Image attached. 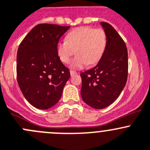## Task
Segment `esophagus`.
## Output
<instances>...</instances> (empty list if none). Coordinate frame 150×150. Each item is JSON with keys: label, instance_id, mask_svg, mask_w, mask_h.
<instances>
[{"label": "esophagus", "instance_id": "esophagus-1", "mask_svg": "<svg viewBox=\"0 0 150 150\" xmlns=\"http://www.w3.org/2000/svg\"><path fill=\"white\" fill-rule=\"evenodd\" d=\"M70 74H71V76H74L75 74H76L77 72L76 71L71 70V71H70Z\"/></svg>", "mask_w": 150, "mask_h": 150}]
</instances>
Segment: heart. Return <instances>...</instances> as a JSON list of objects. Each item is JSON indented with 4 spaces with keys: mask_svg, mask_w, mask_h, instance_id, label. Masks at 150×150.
I'll use <instances>...</instances> for the list:
<instances>
[{
    "mask_svg": "<svg viewBox=\"0 0 150 150\" xmlns=\"http://www.w3.org/2000/svg\"><path fill=\"white\" fill-rule=\"evenodd\" d=\"M107 44L106 33L103 29L83 26L71 30L66 41L57 44V54L63 63H69L72 56H76L71 63L73 68H81L86 64L93 65L101 59Z\"/></svg>",
    "mask_w": 150,
    "mask_h": 150,
    "instance_id": "1",
    "label": "heart"
}]
</instances>
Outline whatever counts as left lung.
<instances>
[{
  "label": "left lung",
  "mask_w": 150,
  "mask_h": 150,
  "mask_svg": "<svg viewBox=\"0 0 150 150\" xmlns=\"http://www.w3.org/2000/svg\"><path fill=\"white\" fill-rule=\"evenodd\" d=\"M100 24L107 37L106 50L94 68L80 74L82 100L97 109L107 107L119 97L125 86L128 72L125 41L110 24L105 22Z\"/></svg>",
  "instance_id": "8db88e82"
}]
</instances>
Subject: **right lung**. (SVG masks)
Masks as SVG:
<instances>
[{"instance_id": "obj_1", "label": "right lung", "mask_w": 150, "mask_h": 150, "mask_svg": "<svg viewBox=\"0 0 150 150\" xmlns=\"http://www.w3.org/2000/svg\"><path fill=\"white\" fill-rule=\"evenodd\" d=\"M70 26L43 23L34 27L19 46L17 76L32 106L48 109L60 99L70 71L57 54V44Z\"/></svg>"}]
</instances>
